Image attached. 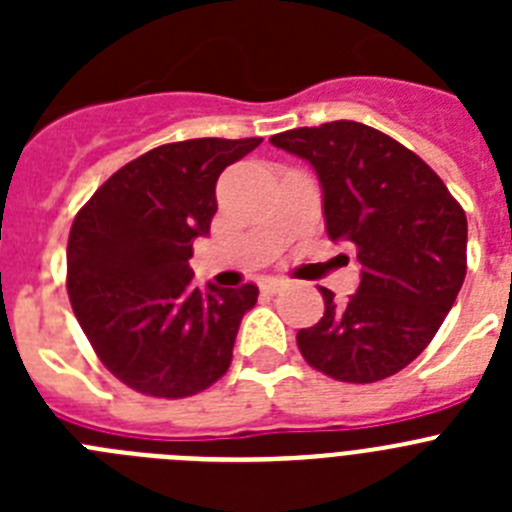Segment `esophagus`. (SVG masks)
I'll return each instance as SVG.
<instances>
[{
  "label": "esophagus",
  "instance_id": "1",
  "mask_svg": "<svg viewBox=\"0 0 512 512\" xmlns=\"http://www.w3.org/2000/svg\"><path fill=\"white\" fill-rule=\"evenodd\" d=\"M287 287L289 282H284V279H264L261 282V292H266V295H277V292H284Z\"/></svg>",
  "mask_w": 512,
  "mask_h": 512
}]
</instances>
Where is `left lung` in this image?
Returning a JSON list of instances; mask_svg holds the SVG:
<instances>
[{"mask_svg":"<svg viewBox=\"0 0 512 512\" xmlns=\"http://www.w3.org/2000/svg\"><path fill=\"white\" fill-rule=\"evenodd\" d=\"M323 187L330 241H351L361 282L346 305L320 287L323 318L297 333L307 364L338 382L387 379L433 341L467 277V215L441 176L354 120L271 135Z\"/></svg>","mask_w":512,"mask_h":512,"instance_id":"1","label":"left lung"}]
</instances>
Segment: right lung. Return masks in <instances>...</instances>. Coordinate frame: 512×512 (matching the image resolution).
Here are the masks:
<instances>
[{
  "mask_svg": "<svg viewBox=\"0 0 512 512\" xmlns=\"http://www.w3.org/2000/svg\"><path fill=\"white\" fill-rule=\"evenodd\" d=\"M261 138L166 143L122 166L71 225L66 289L89 343L122 384L148 397L197 395L228 372L256 284L200 289L194 238L210 233L215 184Z\"/></svg>",
  "mask_w": 512,
  "mask_h": 512,
  "instance_id": "1",
  "label": "right lung"
}]
</instances>
